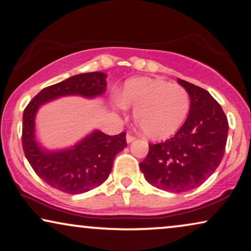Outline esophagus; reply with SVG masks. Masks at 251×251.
Here are the masks:
<instances>
[{
	"mask_svg": "<svg viewBox=\"0 0 251 251\" xmlns=\"http://www.w3.org/2000/svg\"><path fill=\"white\" fill-rule=\"evenodd\" d=\"M136 139V137L135 136H134V135H132V134H127V135H126V140H127V143H130V142H133V141L134 140H135Z\"/></svg>",
	"mask_w": 251,
	"mask_h": 251,
	"instance_id": "esophagus-1",
	"label": "esophagus"
}]
</instances>
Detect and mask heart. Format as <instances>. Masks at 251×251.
Masks as SVG:
<instances>
[{
  "label": "heart",
  "instance_id": "1",
  "mask_svg": "<svg viewBox=\"0 0 251 251\" xmlns=\"http://www.w3.org/2000/svg\"><path fill=\"white\" fill-rule=\"evenodd\" d=\"M122 102L133 108L134 118L151 139H166L177 132L190 110V95L184 87L154 78L127 80Z\"/></svg>",
  "mask_w": 251,
  "mask_h": 251
}]
</instances>
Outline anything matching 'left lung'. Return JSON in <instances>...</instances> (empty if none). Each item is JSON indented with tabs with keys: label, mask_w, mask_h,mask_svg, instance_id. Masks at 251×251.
<instances>
[{
	"label": "left lung",
	"mask_w": 251,
	"mask_h": 251,
	"mask_svg": "<svg viewBox=\"0 0 251 251\" xmlns=\"http://www.w3.org/2000/svg\"><path fill=\"white\" fill-rule=\"evenodd\" d=\"M190 95L189 116L177 133L160 143H149L140 162L151 185L169 192H185L202 184L224 157L228 122L220 103L201 87L177 79Z\"/></svg>",
	"instance_id": "left-lung-1"
}]
</instances>
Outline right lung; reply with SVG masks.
<instances>
[{
	"instance_id": "right-lung-1",
	"label": "right lung",
	"mask_w": 251,
	"mask_h": 251,
	"mask_svg": "<svg viewBox=\"0 0 251 251\" xmlns=\"http://www.w3.org/2000/svg\"><path fill=\"white\" fill-rule=\"evenodd\" d=\"M103 73H86L45 87L31 99L24 110L21 142L28 162L47 184L69 195H79L101 185L110 174L115 157L125 149L126 132L118 135L95 130L73 149L48 152L37 146L34 136V118L45 102L62 95L92 98L104 93Z\"/></svg>"
}]
</instances>
